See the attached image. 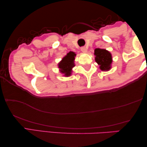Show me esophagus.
<instances>
[{"instance_id":"34e87169","label":"esophagus","mask_w":147,"mask_h":147,"mask_svg":"<svg viewBox=\"0 0 147 147\" xmlns=\"http://www.w3.org/2000/svg\"><path fill=\"white\" fill-rule=\"evenodd\" d=\"M86 50H87V49H86V47H81V51H82V52L86 53Z\"/></svg>"}]
</instances>
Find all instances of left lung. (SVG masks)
<instances>
[{
	"label": "left lung",
	"mask_w": 147,
	"mask_h": 147,
	"mask_svg": "<svg viewBox=\"0 0 147 147\" xmlns=\"http://www.w3.org/2000/svg\"><path fill=\"white\" fill-rule=\"evenodd\" d=\"M94 55L96 62L100 65V69L103 71L109 70L112 62V57L110 53L105 49L98 48L94 50Z\"/></svg>",
	"instance_id": "1"
}]
</instances>
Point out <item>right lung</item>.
Returning <instances> with one entry per match:
<instances>
[{"label":"right lung","instance_id":"add662e5","mask_svg":"<svg viewBox=\"0 0 147 147\" xmlns=\"http://www.w3.org/2000/svg\"><path fill=\"white\" fill-rule=\"evenodd\" d=\"M76 55V54H75L74 52H69L59 64V68L61 69V71L66 76H70L71 69L75 66L74 60H75Z\"/></svg>","mask_w":147,"mask_h":147}]
</instances>
